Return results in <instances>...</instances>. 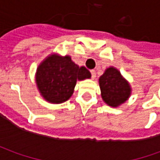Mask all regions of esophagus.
Segmentation results:
<instances>
[{"instance_id":"34e87169","label":"esophagus","mask_w":160,"mask_h":160,"mask_svg":"<svg viewBox=\"0 0 160 160\" xmlns=\"http://www.w3.org/2000/svg\"><path fill=\"white\" fill-rule=\"evenodd\" d=\"M91 73H92V79H95L96 78L95 70H91Z\"/></svg>"}]
</instances>
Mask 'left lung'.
Segmentation results:
<instances>
[{
  "instance_id": "left-lung-1",
  "label": "left lung",
  "mask_w": 160,
  "mask_h": 160,
  "mask_svg": "<svg viewBox=\"0 0 160 160\" xmlns=\"http://www.w3.org/2000/svg\"><path fill=\"white\" fill-rule=\"evenodd\" d=\"M101 95L108 106L118 108L124 104L132 94V87L115 67H108L99 78Z\"/></svg>"
}]
</instances>
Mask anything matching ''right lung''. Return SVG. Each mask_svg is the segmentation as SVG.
<instances>
[{"mask_svg":"<svg viewBox=\"0 0 160 160\" xmlns=\"http://www.w3.org/2000/svg\"><path fill=\"white\" fill-rule=\"evenodd\" d=\"M91 73L79 67L69 55L52 52L41 62L35 73V83L41 96L46 102L59 104L70 98L77 81L90 79Z\"/></svg>","mask_w":160,"mask_h":160,"instance_id":"obj_1","label":"right lung"}]
</instances>
